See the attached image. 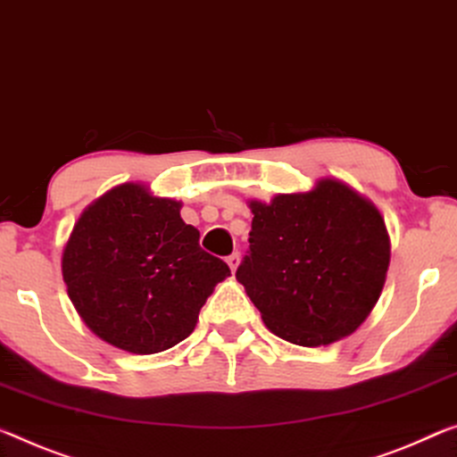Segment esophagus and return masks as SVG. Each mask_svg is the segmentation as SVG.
Instances as JSON below:
<instances>
[{"label": "esophagus", "instance_id": "1", "mask_svg": "<svg viewBox=\"0 0 457 457\" xmlns=\"http://www.w3.org/2000/svg\"><path fill=\"white\" fill-rule=\"evenodd\" d=\"M238 262H241V255H238V253H230V255L227 257V263H228L230 271H237Z\"/></svg>", "mask_w": 457, "mask_h": 457}]
</instances>
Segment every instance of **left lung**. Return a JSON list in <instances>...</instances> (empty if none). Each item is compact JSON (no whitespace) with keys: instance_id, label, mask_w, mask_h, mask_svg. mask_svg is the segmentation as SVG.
Returning <instances> with one entry per match:
<instances>
[{"instance_id":"obj_1","label":"left lung","mask_w":457,"mask_h":457,"mask_svg":"<svg viewBox=\"0 0 457 457\" xmlns=\"http://www.w3.org/2000/svg\"><path fill=\"white\" fill-rule=\"evenodd\" d=\"M249 251L237 270L271 333L302 347L355 331L380 298L390 243L376 206L337 179L251 202Z\"/></svg>"}]
</instances>
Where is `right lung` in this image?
Instances as JSON below:
<instances>
[{
  "mask_svg": "<svg viewBox=\"0 0 457 457\" xmlns=\"http://www.w3.org/2000/svg\"><path fill=\"white\" fill-rule=\"evenodd\" d=\"M181 204L122 184L96 200L62 251V279L86 325L110 345L159 353L194 331L214 286L230 276L200 247Z\"/></svg>",
  "mask_w": 457,
  "mask_h": 457,
  "instance_id": "right-lung-1",
  "label": "right lung"
}]
</instances>
